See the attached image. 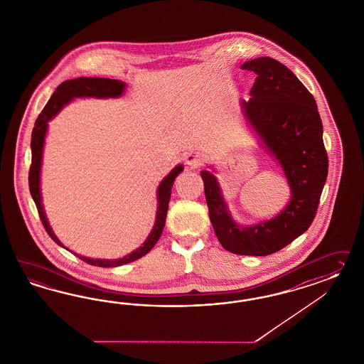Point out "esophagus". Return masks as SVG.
Instances as JSON below:
<instances>
[{"instance_id": "34e87169", "label": "esophagus", "mask_w": 364, "mask_h": 364, "mask_svg": "<svg viewBox=\"0 0 364 364\" xmlns=\"http://www.w3.org/2000/svg\"><path fill=\"white\" fill-rule=\"evenodd\" d=\"M186 163L191 168H200L204 164V154L198 151H191L189 154L186 156Z\"/></svg>"}]
</instances>
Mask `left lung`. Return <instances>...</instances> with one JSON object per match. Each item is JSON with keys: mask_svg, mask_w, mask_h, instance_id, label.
Instances as JSON below:
<instances>
[{"mask_svg": "<svg viewBox=\"0 0 364 364\" xmlns=\"http://www.w3.org/2000/svg\"><path fill=\"white\" fill-rule=\"evenodd\" d=\"M242 68L256 75L252 97L242 101V108L283 168L292 198L275 219L242 228L232 220L216 177L208 171L201 177L210 223L221 245L232 254L267 256L294 242L312 224L328 175V156L316 101L303 82L271 57L247 61Z\"/></svg>", "mask_w": 364, "mask_h": 364, "instance_id": "8db88e82", "label": "left lung"}]
</instances>
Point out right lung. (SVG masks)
<instances>
[{
  "mask_svg": "<svg viewBox=\"0 0 364 364\" xmlns=\"http://www.w3.org/2000/svg\"><path fill=\"white\" fill-rule=\"evenodd\" d=\"M124 82L119 80H110V78L99 77H78L75 80H68L63 84H60L55 93L52 95L50 100L46 102L44 109L38 114V119L34 124L33 132H32V164L29 169V189L31 195L33 198L36 207L38 210L40 219L44 225L45 231L48 235L55 240L58 245L64 247L60 240L55 237L52 228L49 227V223L45 218L44 208L41 204V195H40V169H41V159H43V148H44L45 133L48 128V122L55 116L61 108L69 102L70 100L75 97H119L122 96L124 90ZM183 171V166H177L171 173L161 181L160 187L157 189V198H159V208H157V215H156V223H154V230L151 235L146 237L143 245L133 251L132 254L122 257V259H116V260H101V259H89L84 256H78L82 262L88 263L90 265H97V267H117V265L127 264L134 262L144 255L148 254L154 247V244L160 239L161 232L164 230L166 225V212H168V204L171 198V189L173 186V181L177 175Z\"/></svg>",
  "mask_w": 364,
  "mask_h": 364,
  "instance_id": "add662e5",
  "label": "right lung"
}]
</instances>
